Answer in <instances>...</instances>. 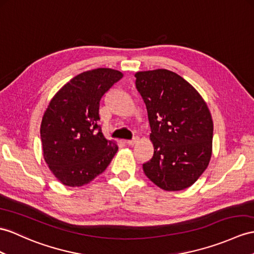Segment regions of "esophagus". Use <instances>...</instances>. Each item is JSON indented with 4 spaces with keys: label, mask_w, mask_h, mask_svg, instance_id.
I'll list each match as a JSON object with an SVG mask.
<instances>
[{
    "label": "esophagus",
    "mask_w": 254,
    "mask_h": 254,
    "mask_svg": "<svg viewBox=\"0 0 254 254\" xmlns=\"http://www.w3.org/2000/svg\"><path fill=\"white\" fill-rule=\"evenodd\" d=\"M137 142H138V139L134 138V139H132V140H127V141H125V143L128 144V145H134L135 143H137Z\"/></svg>",
    "instance_id": "obj_1"
}]
</instances>
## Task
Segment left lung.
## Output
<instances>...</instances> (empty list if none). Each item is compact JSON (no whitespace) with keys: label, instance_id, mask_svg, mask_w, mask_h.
Listing matches in <instances>:
<instances>
[{"label":"left lung","instance_id":"left-lung-1","mask_svg":"<svg viewBox=\"0 0 254 254\" xmlns=\"http://www.w3.org/2000/svg\"><path fill=\"white\" fill-rule=\"evenodd\" d=\"M146 106L154 154L143 164L150 180L165 190L194 184L209 165L213 123L202 97L177 73L166 69L134 74Z\"/></svg>","mask_w":254,"mask_h":254}]
</instances>
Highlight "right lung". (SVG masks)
<instances>
[{
	"instance_id": "1",
	"label": "right lung",
	"mask_w": 254,
	"mask_h": 254,
	"mask_svg": "<svg viewBox=\"0 0 254 254\" xmlns=\"http://www.w3.org/2000/svg\"><path fill=\"white\" fill-rule=\"evenodd\" d=\"M123 73L108 67L86 71L66 83L48 104L41 124L43 155L66 187H82L107 169L119 146L99 125L102 96Z\"/></svg>"
}]
</instances>
